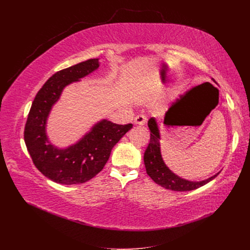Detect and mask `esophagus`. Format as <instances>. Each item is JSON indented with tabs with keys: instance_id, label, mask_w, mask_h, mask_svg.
<instances>
[{
	"instance_id": "obj_1",
	"label": "esophagus",
	"mask_w": 250,
	"mask_h": 250,
	"mask_svg": "<svg viewBox=\"0 0 250 250\" xmlns=\"http://www.w3.org/2000/svg\"><path fill=\"white\" fill-rule=\"evenodd\" d=\"M148 122V116L146 114H139L135 117V124L136 125H146Z\"/></svg>"
}]
</instances>
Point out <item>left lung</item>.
Listing matches in <instances>:
<instances>
[{"label":"left lung","instance_id":"8db88e82","mask_svg":"<svg viewBox=\"0 0 250 250\" xmlns=\"http://www.w3.org/2000/svg\"><path fill=\"white\" fill-rule=\"evenodd\" d=\"M148 126L151 130V136L149 145L145 151V154H144V162H145L147 174L157 185L161 186L166 189L174 191H189L207 185L208 182L213 180L219 174L218 173L211 178L200 182L188 181L175 175L173 172L170 171L162 159L160 152L159 129L154 118L149 120Z\"/></svg>","mask_w":250,"mask_h":250}]
</instances>
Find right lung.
I'll list each match as a JSON object with an SVG mask.
<instances>
[{"instance_id": "add662e5", "label": "right lung", "mask_w": 250, "mask_h": 250, "mask_svg": "<svg viewBox=\"0 0 250 250\" xmlns=\"http://www.w3.org/2000/svg\"><path fill=\"white\" fill-rule=\"evenodd\" d=\"M99 67L98 59L79 62L52 75L36 94L24 128V141L35 167L45 177L61 185L84 183L96 176L109 159L110 152L132 124L116 125L104 120L80 142L59 150L48 142L45 122L62 90Z\"/></svg>"}]
</instances>
